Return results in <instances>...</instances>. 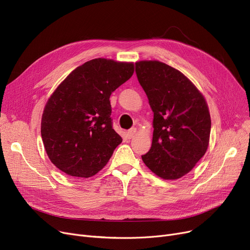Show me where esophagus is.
I'll return each mask as SVG.
<instances>
[{
	"instance_id": "1",
	"label": "esophagus",
	"mask_w": 250,
	"mask_h": 250,
	"mask_svg": "<svg viewBox=\"0 0 250 250\" xmlns=\"http://www.w3.org/2000/svg\"><path fill=\"white\" fill-rule=\"evenodd\" d=\"M137 134V128H130L129 130H127V133H126V136H127V138L128 139H132V138H134L135 137V135Z\"/></svg>"
}]
</instances>
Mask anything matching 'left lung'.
<instances>
[{
	"instance_id": "1",
	"label": "left lung",
	"mask_w": 250,
	"mask_h": 250,
	"mask_svg": "<svg viewBox=\"0 0 250 250\" xmlns=\"http://www.w3.org/2000/svg\"><path fill=\"white\" fill-rule=\"evenodd\" d=\"M136 73L154 113L152 146L143 162L160 178H181L208 147L207 101L186 75L162 62H137Z\"/></svg>"
}]
</instances>
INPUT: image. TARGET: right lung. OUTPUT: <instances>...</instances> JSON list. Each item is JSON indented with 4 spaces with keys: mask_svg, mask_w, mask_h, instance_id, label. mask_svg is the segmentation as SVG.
Here are the masks:
<instances>
[{
    "mask_svg": "<svg viewBox=\"0 0 250 250\" xmlns=\"http://www.w3.org/2000/svg\"><path fill=\"white\" fill-rule=\"evenodd\" d=\"M132 62L94 59L76 68L52 92L42 117L49 160L65 174L88 178L123 142L111 125L110 95L133 76Z\"/></svg>",
    "mask_w": 250,
    "mask_h": 250,
    "instance_id": "obj_1",
    "label": "right lung"
}]
</instances>
